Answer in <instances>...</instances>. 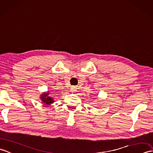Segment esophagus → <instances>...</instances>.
Wrapping results in <instances>:
<instances>
[{
    "instance_id": "1",
    "label": "esophagus",
    "mask_w": 153,
    "mask_h": 153,
    "mask_svg": "<svg viewBox=\"0 0 153 153\" xmlns=\"http://www.w3.org/2000/svg\"><path fill=\"white\" fill-rule=\"evenodd\" d=\"M71 91L72 92L76 91V87H75L74 86H72V87H71Z\"/></svg>"
}]
</instances>
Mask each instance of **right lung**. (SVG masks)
Listing matches in <instances>:
<instances>
[{
    "label": "right lung",
    "instance_id": "right-lung-1",
    "mask_svg": "<svg viewBox=\"0 0 153 153\" xmlns=\"http://www.w3.org/2000/svg\"><path fill=\"white\" fill-rule=\"evenodd\" d=\"M49 93L48 92L47 93H42L40 95V98H41V100L42 101V102L44 103L45 104H47V105H49L50 104H52L53 102H54V100H53V99L50 97L49 96Z\"/></svg>",
    "mask_w": 153,
    "mask_h": 153
}]
</instances>
